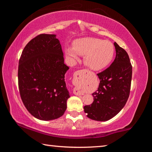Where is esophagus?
<instances>
[{"label":"esophagus","instance_id":"esophagus-1","mask_svg":"<svg viewBox=\"0 0 152 152\" xmlns=\"http://www.w3.org/2000/svg\"><path fill=\"white\" fill-rule=\"evenodd\" d=\"M78 75L79 76L78 77H77V76ZM75 79H76V82H78V81H81V79H80V71H77L76 72V76H75ZM74 94L75 95H77V96H80V95H83L84 94V92H82L80 89H79L76 87V88H74Z\"/></svg>","mask_w":152,"mask_h":152}]
</instances>
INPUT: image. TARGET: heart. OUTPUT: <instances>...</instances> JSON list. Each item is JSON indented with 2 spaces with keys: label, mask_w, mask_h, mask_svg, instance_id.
<instances>
[{
  "label": "heart",
  "mask_w": 152,
  "mask_h": 152,
  "mask_svg": "<svg viewBox=\"0 0 152 152\" xmlns=\"http://www.w3.org/2000/svg\"><path fill=\"white\" fill-rule=\"evenodd\" d=\"M74 48L68 46L66 53L68 57L77 60L79 55L84 56V62L90 68L99 70L112 61L115 47L111 42L99 38L86 37L75 41Z\"/></svg>",
  "instance_id": "b5f03b06"
}]
</instances>
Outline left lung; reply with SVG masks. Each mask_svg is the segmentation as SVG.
I'll return each mask as SVG.
<instances>
[{
  "mask_svg": "<svg viewBox=\"0 0 152 152\" xmlns=\"http://www.w3.org/2000/svg\"><path fill=\"white\" fill-rule=\"evenodd\" d=\"M116 57L106 70L97 75L99 88L92 94L94 101L84 107L86 116L99 121L109 120L120 112L129 96L132 66L124 49L114 43Z\"/></svg>",
  "mask_w": 152,
  "mask_h": 152,
  "instance_id": "obj_1",
  "label": "left lung"
}]
</instances>
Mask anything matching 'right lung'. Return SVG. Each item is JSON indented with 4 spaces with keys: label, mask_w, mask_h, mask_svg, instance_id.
I'll list each match as a JSON object with an SVG mask.
<instances>
[{
    "label": "right lung",
    "mask_w": 152,
    "mask_h": 152,
    "mask_svg": "<svg viewBox=\"0 0 152 152\" xmlns=\"http://www.w3.org/2000/svg\"><path fill=\"white\" fill-rule=\"evenodd\" d=\"M68 69L56 35H38L25 45L18 84L22 101L33 117L50 121L64 115L70 97L64 79Z\"/></svg>",
    "instance_id": "obj_1"
}]
</instances>
